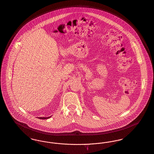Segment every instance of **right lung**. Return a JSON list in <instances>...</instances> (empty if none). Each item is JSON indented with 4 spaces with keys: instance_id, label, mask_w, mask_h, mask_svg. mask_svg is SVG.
<instances>
[{
    "instance_id": "1",
    "label": "right lung",
    "mask_w": 154,
    "mask_h": 154,
    "mask_svg": "<svg viewBox=\"0 0 154 154\" xmlns=\"http://www.w3.org/2000/svg\"><path fill=\"white\" fill-rule=\"evenodd\" d=\"M51 118V116L50 117H40V118H38L39 119H48V118Z\"/></svg>"
}]
</instances>
